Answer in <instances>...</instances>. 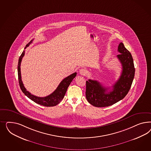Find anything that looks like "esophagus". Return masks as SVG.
Masks as SVG:
<instances>
[{
    "instance_id": "obj_1",
    "label": "esophagus",
    "mask_w": 151,
    "mask_h": 151,
    "mask_svg": "<svg viewBox=\"0 0 151 151\" xmlns=\"http://www.w3.org/2000/svg\"><path fill=\"white\" fill-rule=\"evenodd\" d=\"M79 73H80L81 75L84 76L87 73V71H86V69L82 68V69H81L79 70Z\"/></svg>"
}]
</instances>
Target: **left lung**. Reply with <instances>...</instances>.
I'll return each instance as SVG.
<instances>
[{"label": "left lung", "instance_id": "obj_1", "mask_svg": "<svg viewBox=\"0 0 151 151\" xmlns=\"http://www.w3.org/2000/svg\"><path fill=\"white\" fill-rule=\"evenodd\" d=\"M118 51L120 54L117 57L121 63L122 71L111 90L96 80L89 79L86 82V97L92 105L97 107L112 105L123 99L131 87L135 73L132 56L122 42L119 43Z\"/></svg>", "mask_w": 151, "mask_h": 151}]
</instances>
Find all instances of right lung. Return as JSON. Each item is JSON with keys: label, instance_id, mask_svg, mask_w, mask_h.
<instances>
[{"label": "right lung", "instance_id": "right-lung-1", "mask_svg": "<svg viewBox=\"0 0 151 151\" xmlns=\"http://www.w3.org/2000/svg\"><path fill=\"white\" fill-rule=\"evenodd\" d=\"M32 40H32L27 44L25 47V49L27 47V46H29L31 43H32ZM24 54H25V51L24 50L19 59L18 65L19 83V86L22 91L25 94V95H26L28 98H29L30 100L33 101L37 104L46 106V107H51V106L57 105L61 102V101L63 99L68 88L69 87L70 84L71 83V82H72V81L73 80V78L76 77L77 73H74L73 74L69 75V76L65 78L64 80L60 83L59 86L56 88L55 91L52 93H51L50 95L44 97L34 96L32 94H31L29 92L27 91V89L24 87L22 80L20 65Z\"/></svg>", "mask_w": 151, "mask_h": 151}]
</instances>
